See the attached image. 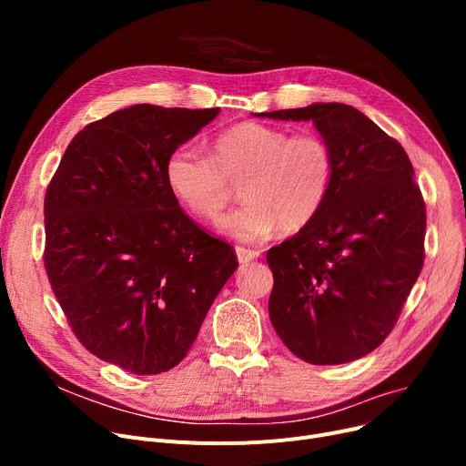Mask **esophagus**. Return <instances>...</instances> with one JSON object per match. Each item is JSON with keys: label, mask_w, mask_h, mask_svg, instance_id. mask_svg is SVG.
I'll return each mask as SVG.
<instances>
[{"label": "esophagus", "mask_w": 466, "mask_h": 466, "mask_svg": "<svg viewBox=\"0 0 466 466\" xmlns=\"http://www.w3.org/2000/svg\"><path fill=\"white\" fill-rule=\"evenodd\" d=\"M236 255H238V260L241 262V264H248V262H251V260H255V258H258V251L257 249H248V248H236Z\"/></svg>", "instance_id": "34e87169"}]
</instances>
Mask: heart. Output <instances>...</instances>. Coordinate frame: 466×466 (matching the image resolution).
Returning a JSON list of instances; mask_svg holds the SVG:
<instances>
[{"instance_id":"b5f03b06","label":"heart","mask_w":466,"mask_h":466,"mask_svg":"<svg viewBox=\"0 0 466 466\" xmlns=\"http://www.w3.org/2000/svg\"><path fill=\"white\" fill-rule=\"evenodd\" d=\"M167 188L194 217L211 220L241 181L243 206L218 218V230L239 241H260L276 228L299 232L321 211L334 177L329 143L313 132L239 122L211 143V157L179 145L166 158Z\"/></svg>"}]
</instances>
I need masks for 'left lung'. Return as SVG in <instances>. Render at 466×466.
Segmentation results:
<instances>
[{
  "label": "left lung",
  "instance_id": "left-lung-1",
  "mask_svg": "<svg viewBox=\"0 0 466 466\" xmlns=\"http://www.w3.org/2000/svg\"><path fill=\"white\" fill-rule=\"evenodd\" d=\"M260 116L313 120L334 158L321 211L266 255L270 321L299 359L351 362L390 334L423 268L427 213L411 162L397 139L346 104Z\"/></svg>",
  "mask_w": 466,
  "mask_h": 466
}]
</instances>
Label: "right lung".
Masks as SVG:
<instances>
[{"label": "right lung", "mask_w": 466, "mask_h": 466, "mask_svg": "<svg viewBox=\"0 0 466 466\" xmlns=\"http://www.w3.org/2000/svg\"><path fill=\"white\" fill-rule=\"evenodd\" d=\"M218 107L139 104L71 139L45 194V270L66 319L97 359L137 376L177 366L236 272L167 188V155Z\"/></svg>", "instance_id": "right-lung-1"}]
</instances>
